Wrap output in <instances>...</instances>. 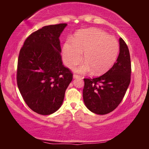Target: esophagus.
<instances>
[{"mask_svg": "<svg viewBox=\"0 0 149 149\" xmlns=\"http://www.w3.org/2000/svg\"><path fill=\"white\" fill-rule=\"evenodd\" d=\"M73 77H74V79H75V78H79V75H78L77 74H74V75H73Z\"/></svg>", "mask_w": 149, "mask_h": 149, "instance_id": "34e87169", "label": "esophagus"}]
</instances>
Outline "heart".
Returning <instances> with one entry per match:
<instances>
[{"mask_svg":"<svg viewBox=\"0 0 149 149\" xmlns=\"http://www.w3.org/2000/svg\"><path fill=\"white\" fill-rule=\"evenodd\" d=\"M86 60L74 70L85 74L93 70L95 74L107 71L114 64L119 52V44L115 37L99 29H90L78 32L73 41H66L62 48V59L68 67Z\"/></svg>","mask_w":149,"mask_h":149,"instance_id":"1","label":"heart"}]
</instances>
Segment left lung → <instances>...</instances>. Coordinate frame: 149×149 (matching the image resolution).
Here are the masks:
<instances>
[{"mask_svg": "<svg viewBox=\"0 0 149 149\" xmlns=\"http://www.w3.org/2000/svg\"><path fill=\"white\" fill-rule=\"evenodd\" d=\"M119 42L120 53L113 66L99 77L84 79V101L95 114L104 115L116 109L130 84L132 68L129 49L122 38Z\"/></svg>", "mask_w": 149, "mask_h": 149, "instance_id": "left-lung-1", "label": "left lung"}]
</instances>
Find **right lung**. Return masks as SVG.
<instances>
[{"instance_id": "1", "label": "right lung", "mask_w": 149, "mask_h": 149, "mask_svg": "<svg viewBox=\"0 0 149 149\" xmlns=\"http://www.w3.org/2000/svg\"><path fill=\"white\" fill-rule=\"evenodd\" d=\"M66 26L42 27L27 37L19 51L17 87L27 105L39 114L49 115L59 109L73 79L60 55L59 37Z\"/></svg>"}]
</instances>
